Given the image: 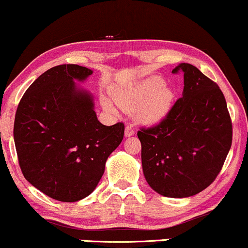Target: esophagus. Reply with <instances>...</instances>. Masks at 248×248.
Listing matches in <instances>:
<instances>
[{
    "label": "esophagus",
    "instance_id": "34e87169",
    "mask_svg": "<svg viewBox=\"0 0 248 248\" xmlns=\"http://www.w3.org/2000/svg\"><path fill=\"white\" fill-rule=\"evenodd\" d=\"M134 134H135V130H134L133 126H129V124H128V126L126 127V129H124V135H126V137H130V136H133Z\"/></svg>",
    "mask_w": 248,
    "mask_h": 248
}]
</instances>
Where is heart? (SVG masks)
<instances>
[{
	"label": "heart",
	"instance_id": "b5f03b06",
	"mask_svg": "<svg viewBox=\"0 0 248 248\" xmlns=\"http://www.w3.org/2000/svg\"><path fill=\"white\" fill-rule=\"evenodd\" d=\"M113 99L124 112L136 111L137 120L145 124H155L162 121L171 108L173 92L163 80L157 77L144 79L133 84L115 86L112 89ZM107 111H113V104L103 99Z\"/></svg>",
	"mask_w": 248,
	"mask_h": 248
}]
</instances>
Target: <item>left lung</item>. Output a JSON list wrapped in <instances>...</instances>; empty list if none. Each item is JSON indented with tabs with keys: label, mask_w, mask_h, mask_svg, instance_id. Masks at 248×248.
<instances>
[{
	"label": "left lung",
	"mask_w": 248,
	"mask_h": 248,
	"mask_svg": "<svg viewBox=\"0 0 248 248\" xmlns=\"http://www.w3.org/2000/svg\"><path fill=\"white\" fill-rule=\"evenodd\" d=\"M183 97L159 124L137 132L149 186L168 198H188L207 188L222 170L232 143V124L219 86L189 63Z\"/></svg>",
	"instance_id": "1"
}]
</instances>
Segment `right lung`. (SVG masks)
<instances>
[{
    "label": "right lung",
    "instance_id": "1",
    "mask_svg": "<svg viewBox=\"0 0 248 248\" xmlns=\"http://www.w3.org/2000/svg\"><path fill=\"white\" fill-rule=\"evenodd\" d=\"M92 74L56 65L29 86L17 107L14 140L23 175L49 198L76 202L93 192L105 163L124 134L122 122L104 126L93 97L76 85Z\"/></svg>",
    "mask_w": 248,
    "mask_h": 248
}]
</instances>
